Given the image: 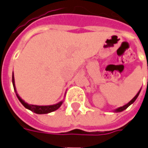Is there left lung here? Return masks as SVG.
I'll return each mask as SVG.
<instances>
[{
	"label": "left lung",
	"instance_id": "left-lung-1",
	"mask_svg": "<svg viewBox=\"0 0 148 148\" xmlns=\"http://www.w3.org/2000/svg\"><path fill=\"white\" fill-rule=\"evenodd\" d=\"M140 91H141V89L139 90V92H138V93L136 94V95H135V97H134V98H133V99H132V100H131V101L129 102V103H127V104H126V105H124V106H120V107H118V108H116L115 110H113L114 112H121V111H123V110H126V109L127 108L128 106H130V105H132V103H134V102H135V100H136V99H137V98H138V96H139V93H140Z\"/></svg>",
	"mask_w": 148,
	"mask_h": 148
}]
</instances>
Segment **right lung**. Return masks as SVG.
<instances>
[{"instance_id": "add662e5", "label": "right lung", "mask_w": 148, "mask_h": 148, "mask_svg": "<svg viewBox=\"0 0 148 148\" xmlns=\"http://www.w3.org/2000/svg\"><path fill=\"white\" fill-rule=\"evenodd\" d=\"M12 81H13V89L16 92V95L17 97L18 100L20 101L21 103L23 105L26 109L31 110L33 112H34L36 114H48L50 112H53L54 110H58L60 106H62V104L63 103V100L62 101H60L59 103H56V104H53V105H48V106H38V105H32V104H28L27 103H25L23 99L21 98L20 96L18 95L17 92L16 90V86H15V80H14V74L13 72V77H12Z\"/></svg>"}]
</instances>
